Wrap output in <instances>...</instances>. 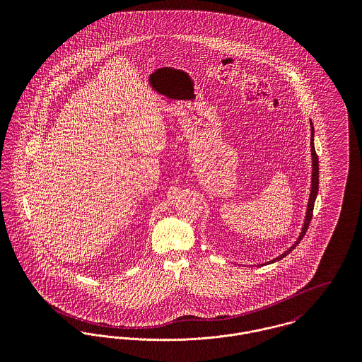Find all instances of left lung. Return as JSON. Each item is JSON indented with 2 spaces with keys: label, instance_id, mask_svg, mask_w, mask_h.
Returning <instances> with one entry per match:
<instances>
[{
  "label": "left lung",
  "instance_id": "obj_1",
  "mask_svg": "<svg viewBox=\"0 0 362 362\" xmlns=\"http://www.w3.org/2000/svg\"><path fill=\"white\" fill-rule=\"evenodd\" d=\"M313 125L310 122V153H312V184H310V201H308V209H307V216H305V221H304V227H303V231L298 237V240L293 244V247H290L286 252H283L280 257L267 262V263H273V262H277L280 259L287 257L300 243L301 240L304 238L307 230H308V226H310V218H312V213H313V205H315V199H316V195H317V189H319V160H317V155L315 152V145H313Z\"/></svg>",
  "mask_w": 362,
  "mask_h": 362
}]
</instances>
